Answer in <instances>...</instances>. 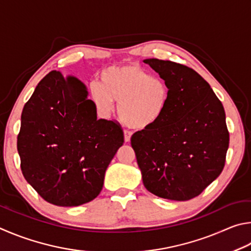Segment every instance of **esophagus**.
Listing matches in <instances>:
<instances>
[{"label": "esophagus", "mask_w": 251, "mask_h": 251, "mask_svg": "<svg viewBox=\"0 0 251 251\" xmlns=\"http://www.w3.org/2000/svg\"><path fill=\"white\" fill-rule=\"evenodd\" d=\"M123 133H125V141L126 142H129L130 139H131V135H132V132L129 130H125L123 131Z\"/></svg>", "instance_id": "obj_1"}]
</instances>
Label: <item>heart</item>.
Instances as JSON below:
<instances>
[{"label":"heart","instance_id":"b5f03b06","mask_svg":"<svg viewBox=\"0 0 251 251\" xmlns=\"http://www.w3.org/2000/svg\"><path fill=\"white\" fill-rule=\"evenodd\" d=\"M101 86L90 89L97 111L109 117L119 103V117L126 126L147 130L159 122L168 107L171 91L164 79L137 64L112 66L101 73Z\"/></svg>","mask_w":251,"mask_h":251}]
</instances>
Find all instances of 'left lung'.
Returning a JSON list of instances; mask_svg holds the SVG:
<instances>
[{"label": "left lung", "mask_w": 251, "mask_h": 251, "mask_svg": "<svg viewBox=\"0 0 251 251\" xmlns=\"http://www.w3.org/2000/svg\"><path fill=\"white\" fill-rule=\"evenodd\" d=\"M143 61L164 79L171 91L161 120L131 137L143 184L162 199H194L225 166L229 146L225 110L194 69L170 60Z\"/></svg>", "instance_id": "1"}]
</instances>
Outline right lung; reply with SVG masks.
Listing matches in <instances>:
<instances>
[{
    "label": "right lung",
    "mask_w": 251,
    "mask_h": 251,
    "mask_svg": "<svg viewBox=\"0 0 251 251\" xmlns=\"http://www.w3.org/2000/svg\"><path fill=\"white\" fill-rule=\"evenodd\" d=\"M85 83L52 70L25 103L17 135L21 170L48 203L79 206L99 195L123 140L118 122L97 119Z\"/></svg>",
    "instance_id": "add662e5"
}]
</instances>
